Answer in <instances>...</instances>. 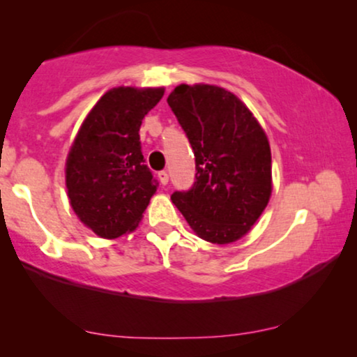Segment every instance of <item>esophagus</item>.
Returning a JSON list of instances; mask_svg holds the SVG:
<instances>
[{
    "label": "esophagus",
    "instance_id": "esophagus-1",
    "mask_svg": "<svg viewBox=\"0 0 357 357\" xmlns=\"http://www.w3.org/2000/svg\"><path fill=\"white\" fill-rule=\"evenodd\" d=\"M158 178H159V182L162 183V185H167L169 183V174L165 172V170H160V172L158 174Z\"/></svg>",
    "mask_w": 357,
    "mask_h": 357
}]
</instances>
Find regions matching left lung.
Returning a JSON list of instances; mask_svg holds the SVG:
<instances>
[{"mask_svg":"<svg viewBox=\"0 0 357 357\" xmlns=\"http://www.w3.org/2000/svg\"><path fill=\"white\" fill-rule=\"evenodd\" d=\"M188 136L197 182L172 203L203 241L226 245L250 232L273 192L271 149L265 130L231 91L180 84L167 97Z\"/></svg>","mask_w":357,"mask_h":357,"instance_id":"left-lung-1","label":"left lung"}]
</instances>
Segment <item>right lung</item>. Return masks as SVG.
<instances>
[{"label": "right lung", "mask_w": 357, "mask_h": 357, "mask_svg": "<svg viewBox=\"0 0 357 357\" xmlns=\"http://www.w3.org/2000/svg\"><path fill=\"white\" fill-rule=\"evenodd\" d=\"M164 91L133 86L107 91L71 143L68 198L77 219L102 238L133 232L158 192V180L144 165L139 128Z\"/></svg>", "instance_id": "right-lung-1"}]
</instances>
